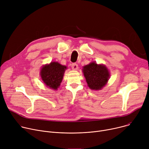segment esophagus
<instances>
[{"mask_svg":"<svg viewBox=\"0 0 149 149\" xmlns=\"http://www.w3.org/2000/svg\"><path fill=\"white\" fill-rule=\"evenodd\" d=\"M71 67H72V69H73V70H77V69H78V66L77 63H72L71 65Z\"/></svg>","mask_w":149,"mask_h":149,"instance_id":"34e87169","label":"esophagus"}]
</instances>
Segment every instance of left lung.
Here are the masks:
<instances>
[{
  "label": "left lung",
  "mask_w": 149,
  "mask_h": 149,
  "mask_svg": "<svg viewBox=\"0 0 149 149\" xmlns=\"http://www.w3.org/2000/svg\"><path fill=\"white\" fill-rule=\"evenodd\" d=\"M83 72L88 87L92 90H101L110 78V72L104 65L91 62L83 66Z\"/></svg>",
  "instance_id": "obj_1"
}]
</instances>
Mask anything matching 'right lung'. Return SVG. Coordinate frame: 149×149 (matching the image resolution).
Masks as SVG:
<instances>
[{"mask_svg": "<svg viewBox=\"0 0 149 149\" xmlns=\"http://www.w3.org/2000/svg\"><path fill=\"white\" fill-rule=\"evenodd\" d=\"M66 66L57 62H52L42 66L40 75L42 80L48 87L57 90L62 83Z\"/></svg>", "mask_w": 149, "mask_h": 149, "instance_id": "obj_1", "label": "right lung"}]
</instances>
